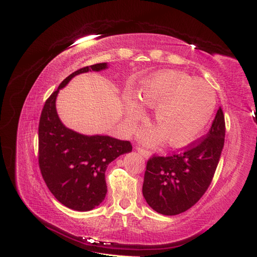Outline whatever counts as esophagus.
I'll return each mask as SVG.
<instances>
[{"label": "esophagus", "mask_w": 257, "mask_h": 257, "mask_svg": "<svg viewBox=\"0 0 257 257\" xmlns=\"http://www.w3.org/2000/svg\"><path fill=\"white\" fill-rule=\"evenodd\" d=\"M137 151L139 152V154L141 155V156H144L145 158H149L150 156H151V154L150 152L148 151V150H146V149H144V148H141V147H137Z\"/></svg>", "instance_id": "1"}]
</instances>
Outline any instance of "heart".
Here are the masks:
<instances>
[{
    "mask_svg": "<svg viewBox=\"0 0 257 257\" xmlns=\"http://www.w3.org/2000/svg\"><path fill=\"white\" fill-rule=\"evenodd\" d=\"M144 106L155 109L158 129L141 133L145 144H155L160 138L172 147L192 143L203 133L216 107V95L205 81L190 75L167 70L146 78L139 90ZM125 114L135 123L143 114V108L133 98L125 100Z\"/></svg>",
    "mask_w": 257,
    "mask_h": 257,
    "instance_id": "b5f03b06",
    "label": "heart"
}]
</instances>
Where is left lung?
Wrapping results in <instances>:
<instances>
[{"mask_svg": "<svg viewBox=\"0 0 257 257\" xmlns=\"http://www.w3.org/2000/svg\"><path fill=\"white\" fill-rule=\"evenodd\" d=\"M224 137V114L220 107L206 137L189 145L181 154L150 158L143 185L150 207L163 215H177L193 206L211 184Z\"/></svg>", "mask_w": 257, "mask_h": 257, "instance_id": "left-lung-1", "label": "left lung"}]
</instances>
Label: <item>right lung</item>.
Wrapping results in <instances>:
<instances>
[{"label": "right lung", "instance_id": "add662e5", "mask_svg": "<svg viewBox=\"0 0 257 257\" xmlns=\"http://www.w3.org/2000/svg\"><path fill=\"white\" fill-rule=\"evenodd\" d=\"M107 67V63L95 64L65 78L48 97L38 124V163L43 179L62 204L76 211H90L105 200L108 165L132 152L133 146L109 136H86L67 128L57 114L56 98L76 75Z\"/></svg>", "mask_w": 257, "mask_h": 257}]
</instances>
